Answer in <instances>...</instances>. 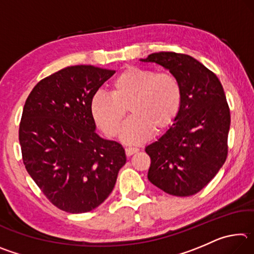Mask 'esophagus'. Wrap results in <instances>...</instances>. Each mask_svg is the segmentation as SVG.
<instances>
[{"label":"esophagus","mask_w":254,"mask_h":254,"mask_svg":"<svg viewBox=\"0 0 254 254\" xmlns=\"http://www.w3.org/2000/svg\"><path fill=\"white\" fill-rule=\"evenodd\" d=\"M137 151H139V149L137 148H134V147H128V148H126V154L127 157L132 156L133 153H136Z\"/></svg>","instance_id":"1"}]
</instances>
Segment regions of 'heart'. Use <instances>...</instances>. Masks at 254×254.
I'll list each match as a JSON object with an SVG mask.
<instances>
[{"label": "heart", "mask_w": 254, "mask_h": 254, "mask_svg": "<svg viewBox=\"0 0 254 254\" xmlns=\"http://www.w3.org/2000/svg\"><path fill=\"white\" fill-rule=\"evenodd\" d=\"M182 101V86L171 72L128 66L112 80L110 96L102 93L93 96L91 113L100 130L115 137L127 109L132 117L121 137L127 143H139L152 132L160 134L168 130L177 119Z\"/></svg>", "instance_id": "obj_1"}]
</instances>
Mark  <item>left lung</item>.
Returning <instances> with one entry per match:
<instances>
[{"label":"left lung","mask_w":254,"mask_h":254,"mask_svg":"<svg viewBox=\"0 0 254 254\" xmlns=\"http://www.w3.org/2000/svg\"><path fill=\"white\" fill-rule=\"evenodd\" d=\"M161 65L179 80L183 101L175 123L145 148L151 159L148 179L167 194L200 191L227 158L231 114L220 79L190 56L160 51L141 59Z\"/></svg>","instance_id":"8db88e82"}]
</instances>
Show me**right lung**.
Wrapping results in <instances>:
<instances>
[{
	"label": "right lung",
	"instance_id": "1",
	"mask_svg": "<svg viewBox=\"0 0 254 254\" xmlns=\"http://www.w3.org/2000/svg\"><path fill=\"white\" fill-rule=\"evenodd\" d=\"M115 70L66 67L41 79L25 101L19 127L28 174L56 207L80 214L100 206L126 165L122 144L95 133L91 101Z\"/></svg>",
	"mask_w": 254,
	"mask_h": 254
}]
</instances>
